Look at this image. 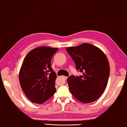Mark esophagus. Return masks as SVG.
I'll return each mask as SVG.
<instances>
[{"mask_svg": "<svg viewBox=\"0 0 127 127\" xmlns=\"http://www.w3.org/2000/svg\"><path fill=\"white\" fill-rule=\"evenodd\" d=\"M62 77H63V78L64 79H65V80H66L67 79V77H66V76H62Z\"/></svg>", "mask_w": 127, "mask_h": 127, "instance_id": "obj_1", "label": "esophagus"}]
</instances>
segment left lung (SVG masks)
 <instances>
[{"mask_svg":"<svg viewBox=\"0 0 127 127\" xmlns=\"http://www.w3.org/2000/svg\"><path fill=\"white\" fill-rule=\"evenodd\" d=\"M75 61L76 69L83 75L67 79L71 94L83 103L94 101L103 94L110 74L108 60L103 51L90 43L66 48Z\"/></svg>","mask_w":127,"mask_h":127,"instance_id":"left-lung-1","label":"left lung"}]
</instances>
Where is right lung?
Returning a JSON list of instances; mask_svg holds the SVG:
<instances>
[{"instance_id": "right-lung-1", "label": "right lung", "mask_w": 127, "mask_h": 127, "mask_svg": "<svg viewBox=\"0 0 127 127\" xmlns=\"http://www.w3.org/2000/svg\"><path fill=\"white\" fill-rule=\"evenodd\" d=\"M59 50L38 47L24 58L19 73L20 85L26 96L33 103L43 104L56 91V74L51 65L53 55Z\"/></svg>"}]
</instances>
